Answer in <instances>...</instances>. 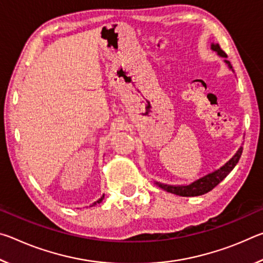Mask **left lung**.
<instances>
[{"label": "left lung", "instance_id": "1", "mask_svg": "<svg viewBox=\"0 0 263 263\" xmlns=\"http://www.w3.org/2000/svg\"><path fill=\"white\" fill-rule=\"evenodd\" d=\"M211 50L215 51L218 55H220L222 58H228L226 53L221 50L219 44H211ZM226 62V65L229 66L230 69H232V65L229 60H224ZM242 153V147H240L237 153H235L232 158H231L228 162H226L224 166H221L219 169L217 171L209 173L208 175L201 177V179L196 180L194 182H191L188 185H169V184H163L160 183V182H155V184L159 185L160 188L168 191V193L179 195V196H183V197H194V196H199V195H204L211 191L216 185H218L220 182L228 176L232 169L237 166V163L239 161L240 157H241Z\"/></svg>", "mask_w": 263, "mask_h": 263}]
</instances>
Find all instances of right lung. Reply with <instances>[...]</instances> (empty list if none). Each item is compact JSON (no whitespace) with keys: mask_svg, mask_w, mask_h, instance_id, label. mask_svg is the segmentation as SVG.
<instances>
[{"mask_svg":"<svg viewBox=\"0 0 263 263\" xmlns=\"http://www.w3.org/2000/svg\"><path fill=\"white\" fill-rule=\"evenodd\" d=\"M103 198H104V195H103V196H102V197H101V198L99 199V201H96L95 203H92V205H96V204H99V203H101L102 201H103ZM92 205H91V206H92Z\"/></svg>","mask_w":263,"mask_h":263,"instance_id":"obj_1","label":"right lung"}]
</instances>
